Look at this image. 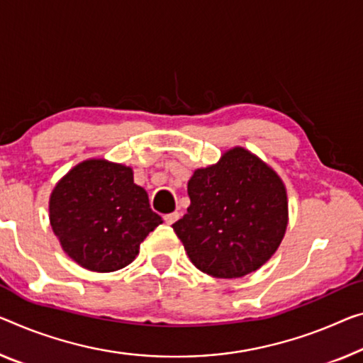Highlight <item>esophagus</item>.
<instances>
[{
  "label": "esophagus",
  "instance_id": "34e87169",
  "mask_svg": "<svg viewBox=\"0 0 363 363\" xmlns=\"http://www.w3.org/2000/svg\"><path fill=\"white\" fill-rule=\"evenodd\" d=\"M178 217H180V214H178V213H170V214H165V216H164V220H165L169 225H172V224H174V222L178 220Z\"/></svg>",
  "mask_w": 363,
  "mask_h": 363
}]
</instances>
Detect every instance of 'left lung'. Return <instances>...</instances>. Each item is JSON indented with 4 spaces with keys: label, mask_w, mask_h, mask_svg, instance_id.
Here are the masks:
<instances>
[{
    "label": "left lung",
    "mask_w": 363,
    "mask_h": 363,
    "mask_svg": "<svg viewBox=\"0 0 363 363\" xmlns=\"http://www.w3.org/2000/svg\"><path fill=\"white\" fill-rule=\"evenodd\" d=\"M188 196L186 214L172 227L206 274L247 276L281 245L289 220L286 186L250 150L233 147L217 164L194 170Z\"/></svg>",
    "instance_id": "1"
}]
</instances>
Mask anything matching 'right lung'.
Here are the masks:
<instances>
[{"label": "right lung", "mask_w": 363, "mask_h": 363, "mask_svg": "<svg viewBox=\"0 0 363 363\" xmlns=\"http://www.w3.org/2000/svg\"><path fill=\"white\" fill-rule=\"evenodd\" d=\"M50 224L71 259L89 271L111 272L136 258L162 217L150 209L131 167L89 159L53 188Z\"/></svg>", "instance_id": "add662e5"}]
</instances>
